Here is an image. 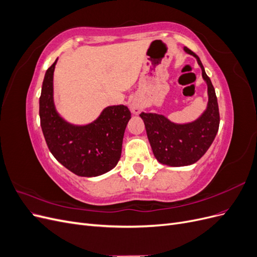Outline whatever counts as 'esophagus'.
Wrapping results in <instances>:
<instances>
[{
    "instance_id": "esophagus-1",
    "label": "esophagus",
    "mask_w": 257,
    "mask_h": 257,
    "mask_svg": "<svg viewBox=\"0 0 257 257\" xmlns=\"http://www.w3.org/2000/svg\"><path fill=\"white\" fill-rule=\"evenodd\" d=\"M131 111L133 112L134 114H138L143 111V105L138 102V100H133L130 105Z\"/></svg>"
}]
</instances>
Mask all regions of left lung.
<instances>
[{
  "label": "left lung",
  "instance_id": "obj_1",
  "mask_svg": "<svg viewBox=\"0 0 257 257\" xmlns=\"http://www.w3.org/2000/svg\"><path fill=\"white\" fill-rule=\"evenodd\" d=\"M183 50L197 60L201 75L207 83L208 104L196 120L175 123L164 114L142 112L147 136L155 159L161 164L180 167L196 163L207 152L219 131L220 113L215 91L200 59L188 47Z\"/></svg>",
  "mask_w": 257,
  "mask_h": 257
}]
</instances>
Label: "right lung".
I'll return each instance as SVG.
<instances>
[{"label": "right lung", "mask_w": 257, "mask_h": 257, "mask_svg": "<svg viewBox=\"0 0 257 257\" xmlns=\"http://www.w3.org/2000/svg\"><path fill=\"white\" fill-rule=\"evenodd\" d=\"M58 59L45 74L40 97V118L45 141L62 165L80 177H96L115 167L121 158L124 132L132 118L128 108H104L84 125L68 123L59 114L53 100V72Z\"/></svg>", "instance_id": "obj_1"}]
</instances>
